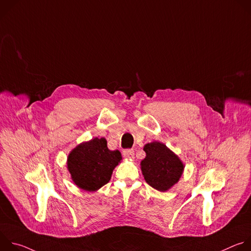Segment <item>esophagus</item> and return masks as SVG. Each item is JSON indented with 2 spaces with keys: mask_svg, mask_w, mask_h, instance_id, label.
<instances>
[{
  "mask_svg": "<svg viewBox=\"0 0 251 251\" xmlns=\"http://www.w3.org/2000/svg\"><path fill=\"white\" fill-rule=\"evenodd\" d=\"M123 156L125 158H128V159H131L134 157V150L133 149H125L123 150Z\"/></svg>",
  "mask_w": 251,
  "mask_h": 251,
  "instance_id": "obj_1",
  "label": "esophagus"
}]
</instances>
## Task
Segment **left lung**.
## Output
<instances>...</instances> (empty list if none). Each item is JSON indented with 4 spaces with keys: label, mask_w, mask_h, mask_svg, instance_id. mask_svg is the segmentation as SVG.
Segmentation results:
<instances>
[{
    "label": "left lung",
    "mask_w": 251,
    "mask_h": 251,
    "mask_svg": "<svg viewBox=\"0 0 251 251\" xmlns=\"http://www.w3.org/2000/svg\"><path fill=\"white\" fill-rule=\"evenodd\" d=\"M144 151L146 158L141 162V169L146 182L160 192L168 191L181 177L183 163L160 142L146 144Z\"/></svg>",
    "instance_id": "obj_1"
}]
</instances>
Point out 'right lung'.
I'll return each instance as SVG.
<instances>
[{
    "instance_id": "1",
    "label": "right lung",
    "mask_w": 251,
    "mask_h": 251,
    "mask_svg": "<svg viewBox=\"0 0 251 251\" xmlns=\"http://www.w3.org/2000/svg\"><path fill=\"white\" fill-rule=\"evenodd\" d=\"M121 160V153L107 148L104 138H94L70 152L67 168L76 186L94 192L110 181L114 168Z\"/></svg>"
}]
</instances>
